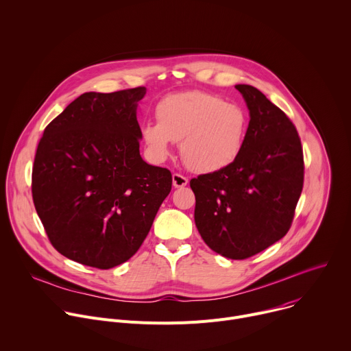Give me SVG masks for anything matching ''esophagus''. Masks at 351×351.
Masks as SVG:
<instances>
[{"label":"esophagus","instance_id":"34e87169","mask_svg":"<svg viewBox=\"0 0 351 351\" xmlns=\"http://www.w3.org/2000/svg\"><path fill=\"white\" fill-rule=\"evenodd\" d=\"M187 178H184L183 175L180 173H173L172 175V183H173V187H184L187 184Z\"/></svg>","mask_w":351,"mask_h":351}]
</instances>
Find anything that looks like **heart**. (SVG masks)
I'll use <instances>...</instances> for the list:
<instances>
[{
    "label": "heart",
    "mask_w": 351,
    "mask_h": 351,
    "mask_svg": "<svg viewBox=\"0 0 351 351\" xmlns=\"http://www.w3.org/2000/svg\"><path fill=\"white\" fill-rule=\"evenodd\" d=\"M156 118L157 122L140 126L147 157L164 162L172 154V141H180L182 160L195 173H215L232 165L248 128L240 106L198 90L164 97L156 107Z\"/></svg>",
    "instance_id": "obj_1"
}]
</instances>
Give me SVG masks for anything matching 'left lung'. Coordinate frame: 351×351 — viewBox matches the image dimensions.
Segmentation results:
<instances>
[{
    "label": "left lung",
    "instance_id": "left-lung-1",
    "mask_svg": "<svg viewBox=\"0 0 351 351\" xmlns=\"http://www.w3.org/2000/svg\"><path fill=\"white\" fill-rule=\"evenodd\" d=\"M250 122L239 158L190 180L194 222L206 244L230 260L261 253L289 230L303 190L302 141L291 121L256 87L236 84Z\"/></svg>",
    "mask_w": 351,
    "mask_h": 351
}]
</instances>
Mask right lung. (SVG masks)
Instances as JSON below:
<instances>
[{
    "label": "right lung",
    "instance_id": "right-lung-1",
    "mask_svg": "<svg viewBox=\"0 0 351 351\" xmlns=\"http://www.w3.org/2000/svg\"><path fill=\"white\" fill-rule=\"evenodd\" d=\"M144 95L145 87L84 93L38 143L34 207L57 252L79 264L110 269L128 261L171 191V172L140 156Z\"/></svg>",
    "mask_w": 351,
    "mask_h": 351
}]
</instances>
